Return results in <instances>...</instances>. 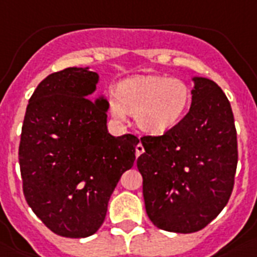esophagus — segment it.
Instances as JSON below:
<instances>
[{
    "label": "esophagus",
    "instance_id": "34e87169",
    "mask_svg": "<svg viewBox=\"0 0 257 257\" xmlns=\"http://www.w3.org/2000/svg\"><path fill=\"white\" fill-rule=\"evenodd\" d=\"M143 152H144V147H143L142 143H139L136 146V156H140Z\"/></svg>",
    "mask_w": 257,
    "mask_h": 257
}]
</instances>
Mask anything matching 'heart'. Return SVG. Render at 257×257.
<instances>
[{
    "label": "heart",
    "instance_id": "heart-1",
    "mask_svg": "<svg viewBox=\"0 0 257 257\" xmlns=\"http://www.w3.org/2000/svg\"><path fill=\"white\" fill-rule=\"evenodd\" d=\"M191 101L189 85L179 78L166 75H143L126 79L117 94L107 98L110 113L124 118L126 111L136 115L144 132L163 135L175 126Z\"/></svg>",
    "mask_w": 257,
    "mask_h": 257
}]
</instances>
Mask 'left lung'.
<instances>
[{
  "instance_id": "1",
  "label": "left lung",
  "mask_w": 257,
  "mask_h": 257,
  "mask_svg": "<svg viewBox=\"0 0 257 257\" xmlns=\"http://www.w3.org/2000/svg\"><path fill=\"white\" fill-rule=\"evenodd\" d=\"M191 106L162 136H143L137 159L147 214L155 226L193 233L226 206L237 168V133L228 98L215 82L194 76Z\"/></svg>"
}]
</instances>
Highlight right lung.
Wrapping results in <instances>:
<instances>
[{
	"label": "right lung",
	"instance_id": "1",
	"mask_svg": "<svg viewBox=\"0 0 257 257\" xmlns=\"http://www.w3.org/2000/svg\"><path fill=\"white\" fill-rule=\"evenodd\" d=\"M89 67H68L43 79L29 99L19 162L27 202L43 224L70 238L102 225L121 175L132 168L139 139L107 132L109 102L90 95Z\"/></svg>",
	"mask_w": 257,
	"mask_h": 257
}]
</instances>
